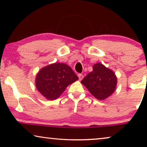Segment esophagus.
<instances>
[{"label": "esophagus", "mask_w": 147, "mask_h": 147, "mask_svg": "<svg viewBox=\"0 0 147 147\" xmlns=\"http://www.w3.org/2000/svg\"><path fill=\"white\" fill-rule=\"evenodd\" d=\"M78 78H79V80H82L84 78V76L82 74H78Z\"/></svg>", "instance_id": "esophagus-1"}]
</instances>
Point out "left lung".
<instances>
[{"label":"left lung","instance_id":"left-lung-1","mask_svg":"<svg viewBox=\"0 0 147 147\" xmlns=\"http://www.w3.org/2000/svg\"><path fill=\"white\" fill-rule=\"evenodd\" d=\"M117 78L115 73L100 63L94 64L93 71L81 81L96 98L102 100L115 91Z\"/></svg>","mask_w":147,"mask_h":147}]
</instances>
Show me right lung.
<instances>
[{
	"instance_id": "1",
	"label": "right lung",
	"mask_w": 147,
	"mask_h": 147,
	"mask_svg": "<svg viewBox=\"0 0 147 147\" xmlns=\"http://www.w3.org/2000/svg\"><path fill=\"white\" fill-rule=\"evenodd\" d=\"M78 79L67 64L55 63L42 68L37 74L38 90L49 100H54L63 93L67 87Z\"/></svg>"
}]
</instances>
